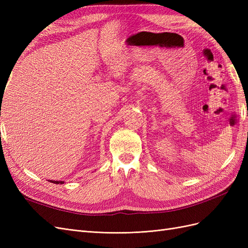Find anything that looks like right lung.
I'll return each mask as SVG.
<instances>
[{"mask_svg": "<svg viewBox=\"0 0 248 248\" xmlns=\"http://www.w3.org/2000/svg\"><path fill=\"white\" fill-rule=\"evenodd\" d=\"M50 182H52V183H56V184H59V183H60V184H63V183H64L63 181H50Z\"/></svg>", "mask_w": 248, "mask_h": 248, "instance_id": "add662e5", "label": "right lung"}]
</instances>
